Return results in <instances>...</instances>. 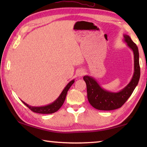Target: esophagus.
<instances>
[{
    "label": "esophagus",
    "mask_w": 147,
    "mask_h": 147,
    "mask_svg": "<svg viewBox=\"0 0 147 147\" xmlns=\"http://www.w3.org/2000/svg\"><path fill=\"white\" fill-rule=\"evenodd\" d=\"M84 74H85V71H84V70H83V69H80L77 72V75L79 77L83 76Z\"/></svg>",
    "instance_id": "1"
}]
</instances>
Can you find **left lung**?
<instances>
[{"label":"left lung","instance_id":"8db88e82","mask_svg":"<svg viewBox=\"0 0 147 147\" xmlns=\"http://www.w3.org/2000/svg\"><path fill=\"white\" fill-rule=\"evenodd\" d=\"M124 40L134 54V74L131 80L125 88L119 92H111L103 89L92 77L85 76L83 80L86 84L87 97L92 107L98 110L112 111L122 107L131 95L139 82L140 67L138 47L131 38L124 35Z\"/></svg>","mask_w":147,"mask_h":147}]
</instances>
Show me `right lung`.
<instances>
[{
	"label": "right lung",
	"instance_id": "obj_1",
	"mask_svg": "<svg viewBox=\"0 0 147 147\" xmlns=\"http://www.w3.org/2000/svg\"><path fill=\"white\" fill-rule=\"evenodd\" d=\"M74 82V80L71 81V82L69 83L65 87L63 91L61 93L60 96H59L57 99H56L54 102H52V104L45 105V106H42V107H33V106H30L26 104L25 102L22 101V102L27 106L31 111L36 112V113H39V114H52L54 113L56 111H57L61 107V106L63 105L64 102L65 101V97H66V95L67 91L70 88L71 85H73Z\"/></svg>",
	"mask_w": 147,
	"mask_h": 147
}]
</instances>
